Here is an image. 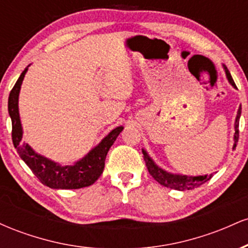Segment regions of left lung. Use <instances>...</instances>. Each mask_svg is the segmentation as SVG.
<instances>
[{
  "instance_id": "obj_1",
  "label": "left lung",
  "mask_w": 248,
  "mask_h": 248,
  "mask_svg": "<svg viewBox=\"0 0 248 248\" xmlns=\"http://www.w3.org/2000/svg\"><path fill=\"white\" fill-rule=\"evenodd\" d=\"M225 72H226L227 79L229 81L231 82L232 86L235 87L234 81H233L231 73L229 72V70L225 67ZM241 114V108H239L238 110V115L237 119H235V133H234V146L233 148L235 149L237 147V142L239 140V118H240ZM144 155V162H146V166L148 171H149L150 175L153 176L155 181H157L161 186L170 187V189H175V190H179V191H184V190H192L195 187L201 186L202 184H204L205 182L210 181L212 178V173L211 175H205V176H197V177H192V176H182V175H172V173H169L164 170H162L156 166L154 162L150 160L149 156L147 155V153L144 150H142Z\"/></svg>"
}]
</instances>
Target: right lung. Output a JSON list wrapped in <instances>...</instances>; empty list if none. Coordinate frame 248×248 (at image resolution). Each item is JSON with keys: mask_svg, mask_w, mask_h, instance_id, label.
I'll return each mask as SVG.
<instances>
[{"mask_svg": "<svg viewBox=\"0 0 248 248\" xmlns=\"http://www.w3.org/2000/svg\"><path fill=\"white\" fill-rule=\"evenodd\" d=\"M27 70L28 69H25L17 79L16 84L10 91L9 100H8V110H9L11 124H13L11 138H13V143L19 157L27 163L36 177L44 186L51 189H80V187L91 186L101 176L108 150L114 143L124 127L113 129L99 143L98 147H95L82 160L77 162L75 166L62 167L38 155L22 141L23 132H22V124L18 114V93Z\"/></svg>", "mask_w": 248, "mask_h": 248, "instance_id": "obj_1", "label": "right lung"}]
</instances>
